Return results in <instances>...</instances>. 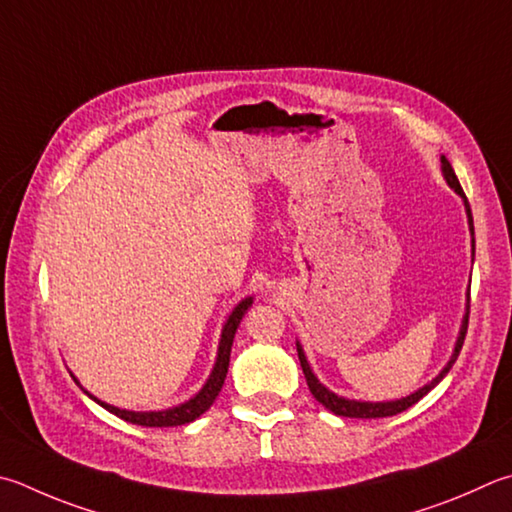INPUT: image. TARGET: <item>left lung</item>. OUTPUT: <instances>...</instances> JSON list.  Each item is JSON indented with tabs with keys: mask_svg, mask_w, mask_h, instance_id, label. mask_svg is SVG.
Segmentation results:
<instances>
[{
	"mask_svg": "<svg viewBox=\"0 0 512 512\" xmlns=\"http://www.w3.org/2000/svg\"><path fill=\"white\" fill-rule=\"evenodd\" d=\"M441 170H443V176L445 181H448L450 188L461 194L463 197V203H466V215H468V226H470V232H472V257H475V224H472V212H470V203L466 199V192H463L461 183L457 179V174H454L450 161L445 159V156H441ZM468 320H470V291H468V306H466V315H463V322H461V331H459V338H457V345H454V353L448 365L443 367V371L439 376H436L432 383H427L425 387L418 389V392L405 396V398H398V401H387V403H362V401H349V398H342L338 394L329 392L327 387L320 385V380L313 376V371L309 367V362H306V356L304 351L300 347V342H297V358H300V365H302V371H304V378H306V385H309L313 398L318 403H322L327 410H331L333 414L338 416H349V418H383V416H394V414H401L405 412L407 407H412L414 403L421 401V398L430 392V389H434L436 385L441 383L443 376L448 374V371L452 369L454 362H457V356L459 351L463 347V340H466V333H468Z\"/></svg>",
	"mask_w": 512,
	"mask_h": 512,
	"instance_id": "1",
	"label": "left lung"
}]
</instances>
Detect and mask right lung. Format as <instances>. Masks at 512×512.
<instances>
[{
    "label": "right lung",
    "mask_w": 512,
    "mask_h": 512,
    "mask_svg": "<svg viewBox=\"0 0 512 512\" xmlns=\"http://www.w3.org/2000/svg\"><path fill=\"white\" fill-rule=\"evenodd\" d=\"M250 304H253V297H246V300H241L235 306V311L230 313L228 322L224 324V331H221V342H219L215 369H212L208 383L201 387V392L197 396H192L190 401H185V403L176 405V407H170V410H163V412H129V410H118V407H114V405L98 401V398L91 396L87 389H82V392H85L89 398H94V401L98 405L105 407L107 412L116 414L118 418H123V421L134 423V425H143V427H174V425L192 423L194 418H199L203 412L208 410L212 403H215V398L219 396L221 387H224V380H226V374H228V365H230L232 340H235V333H237L239 322L246 315V311L250 309ZM73 380H76V383H78L76 376H73Z\"/></svg>",
    "instance_id": "add662e5"
}]
</instances>
